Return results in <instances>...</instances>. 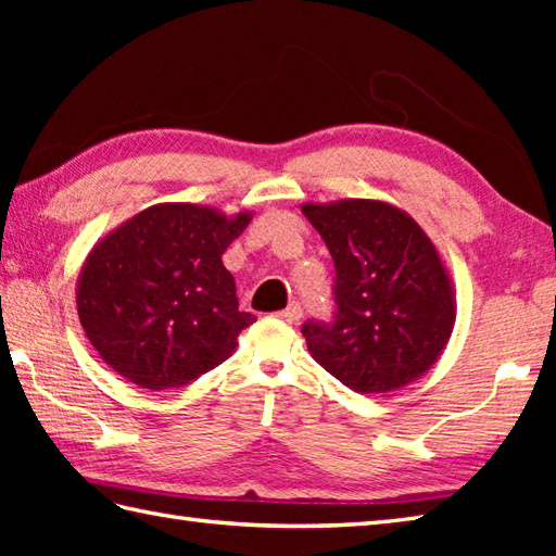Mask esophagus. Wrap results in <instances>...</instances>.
<instances>
[{"mask_svg": "<svg viewBox=\"0 0 556 556\" xmlns=\"http://www.w3.org/2000/svg\"><path fill=\"white\" fill-rule=\"evenodd\" d=\"M281 320L285 323H289V325H296L299 320H301V315H303V311H301V305L299 303H289V308H285L281 313H277Z\"/></svg>", "mask_w": 556, "mask_h": 556, "instance_id": "1", "label": "esophagus"}]
</instances>
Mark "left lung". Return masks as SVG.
<instances>
[{"label":"left lung","mask_w":556,"mask_h":556,"mask_svg":"<svg viewBox=\"0 0 556 556\" xmlns=\"http://www.w3.org/2000/svg\"><path fill=\"white\" fill-rule=\"evenodd\" d=\"M332 253L337 315L305 323L311 356L358 394H387L428 372L456 323V291L430 236L375 198L303 203Z\"/></svg>","instance_id":"obj_1"}]
</instances>
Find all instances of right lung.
Returning a JSON list of instances; mask_svg holds the SVG:
<instances>
[{
	"instance_id": "obj_1",
	"label": "right lung",
	"mask_w": 556,
	"mask_h": 556,
	"mask_svg": "<svg viewBox=\"0 0 556 556\" xmlns=\"http://www.w3.org/2000/svg\"><path fill=\"white\" fill-rule=\"evenodd\" d=\"M251 219L248 210L160 203L90 248L76 281L78 320L114 372L160 392L231 356L255 315L239 311L222 253Z\"/></svg>"
}]
</instances>
